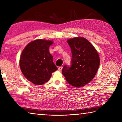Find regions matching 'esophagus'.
I'll return each instance as SVG.
<instances>
[{"label": "esophagus", "instance_id": "esophagus-1", "mask_svg": "<svg viewBox=\"0 0 122 122\" xmlns=\"http://www.w3.org/2000/svg\"><path fill=\"white\" fill-rule=\"evenodd\" d=\"M62 69V66H61V67H59L58 68V70L59 71H61Z\"/></svg>", "mask_w": 122, "mask_h": 122}]
</instances>
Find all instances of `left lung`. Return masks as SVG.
Wrapping results in <instances>:
<instances>
[{
  "mask_svg": "<svg viewBox=\"0 0 122 122\" xmlns=\"http://www.w3.org/2000/svg\"><path fill=\"white\" fill-rule=\"evenodd\" d=\"M67 42L71 48V65L64 66L62 73L71 85L82 87L95 76L100 66V57L87 39L76 37L68 40Z\"/></svg>",
  "mask_w": 122,
  "mask_h": 122,
  "instance_id": "8db88e82",
  "label": "left lung"
}]
</instances>
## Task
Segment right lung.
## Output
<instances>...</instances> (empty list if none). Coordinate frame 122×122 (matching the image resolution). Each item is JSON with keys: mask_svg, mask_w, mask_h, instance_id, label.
<instances>
[{"mask_svg": "<svg viewBox=\"0 0 122 122\" xmlns=\"http://www.w3.org/2000/svg\"><path fill=\"white\" fill-rule=\"evenodd\" d=\"M52 44V41L38 39L29 43L22 51L20 69L25 77L36 85L48 82L51 73L57 69L49 51Z\"/></svg>", "mask_w": 122, "mask_h": 122, "instance_id": "add662e5", "label": "right lung"}]
</instances>
